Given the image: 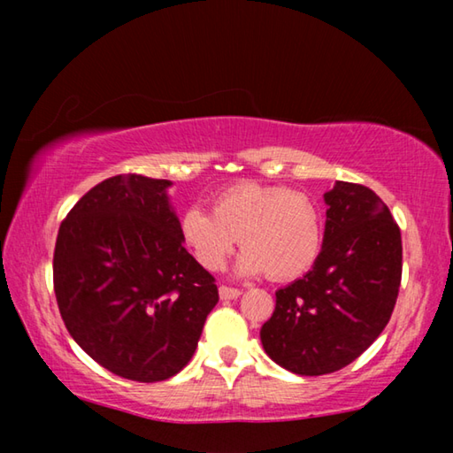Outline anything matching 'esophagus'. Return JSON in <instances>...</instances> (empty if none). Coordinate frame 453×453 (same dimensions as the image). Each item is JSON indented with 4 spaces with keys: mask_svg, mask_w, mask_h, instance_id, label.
Wrapping results in <instances>:
<instances>
[{
    "mask_svg": "<svg viewBox=\"0 0 453 453\" xmlns=\"http://www.w3.org/2000/svg\"><path fill=\"white\" fill-rule=\"evenodd\" d=\"M242 291L237 288H227V286H219V297L221 300H235V297H240Z\"/></svg>",
    "mask_w": 453,
    "mask_h": 453,
    "instance_id": "esophagus-1",
    "label": "esophagus"
}]
</instances>
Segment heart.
<instances>
[{"label": "heart", "mask_w": 453, "mask_h": 453, "mask_svg": "<svg viewBox=\"0 0 453 453\" xmlns=\"http://www.w3.org/2000/svg\"><path fill=\"white\" fill-rule=\"evenodd\" d=\"M180 235L205 270H221L235 243L240 275L300 278L319 257L324 221L316 199L300 189L237 181L211 199V211L191 205L180 216Z\"/></svg>", "instance_id": "1"}]
</instances>
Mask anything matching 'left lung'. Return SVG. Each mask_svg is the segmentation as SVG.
Returning <instances> with one entry per match:
<instances>
[{
  "label": "left lung",
  "mask_w": 453,
  "mask_h": 453,
  "mask_svg": "<svg viewBox=\"0 0 453 453\" xmlns=\"http://www.w3.org/2000/svg\"><path fill=\"white\" fill-rule=\"evenodd\" d=\"M319 257L303 278L275 291L262 346L297 375L346 367L378 340L392 318L402 281V234L370 188L335 181L324 194Z\"/></svg>",
  "instance_id": "left-lung-1"
}]
</instances>
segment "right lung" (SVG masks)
Instances as JSON below:
<instances>
[{"label":"right lung","instance_id":"obj_1","mask_svg":"<svg viewBox=\"0 0 453 453\" xmlns=\"http://www.w3.org/2000/svg\"><path fill=\"white\" fill-rule=\"evenodd\" d=\"M170 180L113 175L61 221L53 289L75 343L119 378L164 381L188 365L219 300L183 248Z\"/></svg>","mask_w":453,"mask_h":453}]
</instances>
